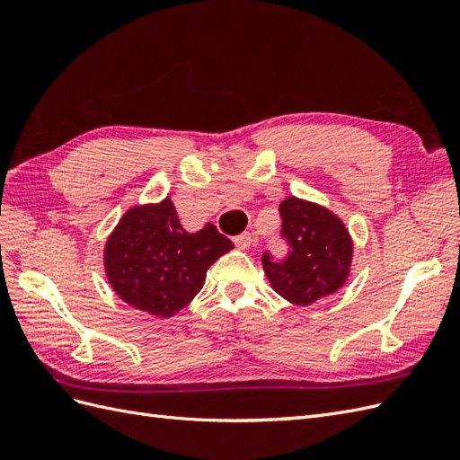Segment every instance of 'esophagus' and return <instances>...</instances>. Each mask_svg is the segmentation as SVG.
<instances>
[{"label": "esophagus", "instance_id": "1", "mask_svg": "<svg viewBox=\"0 0 460 460\" xmlns=\"http://www.w3.org/2000/svg\"><path fill=\"white\" fill-rule=\"evenodd\" d=\"M234 243H235V247H238V249H249V245L253 243V235L249 234V232H243L240 235H235Z\"/></svg>", "mask_w": 460, "mask_h": 460}]
</instances>
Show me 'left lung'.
Listing matches in <instances>:
<instances>
[{"instance_id": "1", "label": "left lung", "mask_w": 460, "mask_h": 460, "mask_svg": "<svg viewBox=\"0 0 460 460\" xmlns=\"http://www.w3.org/2000/svg\"><path fill=\"white\" fill-rule=\"evenodd\" d=\"M280 217L289 253L282 262L262 255L272 289L301 307L336 294L353 264V238L343 220L328 207L296 196L280 203Z\"/></svg>"}]
</instances>
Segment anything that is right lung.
<instances>
[{"label":"right lung","instance_id":"add662e5","mask_svg":"<svg viewBox=\"0 0 460 460\" xmlns=\"http://www.w3.org/2000/svg\"><path fill=\"white\" fill-rule=\"evenodd\" d=\"M234 249L215 225L188 232L171 198L134 205L107 235L105 276L130 307L169 318L199 294L207 269Z\"/></svg>","mask_w":460,"mask_h":460}]
</instances>
